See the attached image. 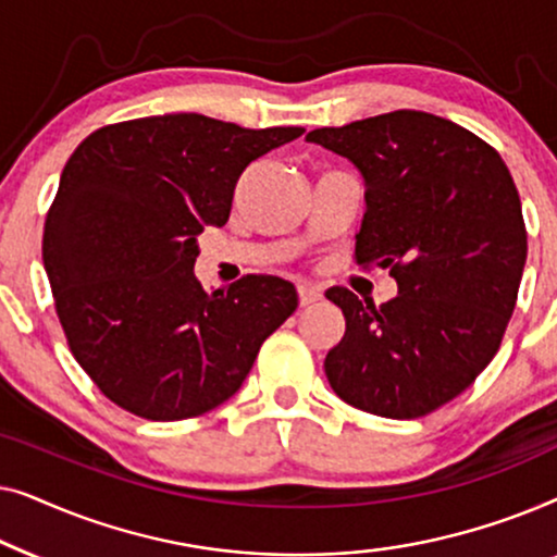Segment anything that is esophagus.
I'll use <instances>...</instances> for the list:
<instances>
[{"mask_svg": "<svg viewBox=\"0 0 557 557\" xmlns=\"http://www.w3.org/2000/svg\"><path fill=\"white\" fill-rule=\"evenodd\" d=\"M299 301H301V307H311V304L322 301V288L311 286V284H301L299 286Z\"/></svg>", "mask_w": 557, "mask_h": 557, "instance_id": "obj_1", "label": "esophagus"}]
</instances>
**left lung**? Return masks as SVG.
Listing matches in <instances>:
<instances>
[{"mask_svg":"<svg viewBox=\"0 0 557 557\" xmlns=\"http://www.w3.org/2000/svg\"><path fill=\"white\" fill-rule=\"evenodd\" d=\"M307 141L362 174L357 261L391 269L398 284L380 307L326 292L345 314L326 380L368 413H431L492 362L515 311L528 233L512 174L490 144L423 111L314 128Z\"/></svg>","mask_w":557,"mask_h":557,"instance_id":"obj_1","label":"left lung"}]
</instances>
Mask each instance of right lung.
Returning <instances> with one entry per match:
<instances>
[{
    "instance_id": "obj_1",
    "label": "right lung",
    "mask_w": 557,
    "mask_h": 557,
    "mask_svg": "<svg viewBox=\"0 0 557 557\" xmlns=\"http://www.w3.org/2000/svg\"><path fill=\"white\" fill-rule=\"evenodd\" d=\"M301 134L164 113L98 128L73 151L42 263L67 345L106 398L182 421L238 393L299 296L292 281L256 273L205 292L197 235L227 223L250 162Z\"/></svg>"
}]
</instances>
